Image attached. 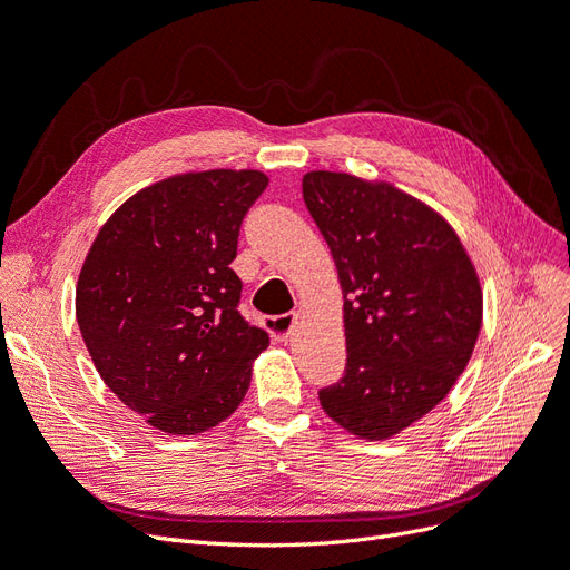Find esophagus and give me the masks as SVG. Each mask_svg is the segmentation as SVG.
Here are the masks:
<instances>
[{"mask_svg":"<svg viewBox=\"0 0 570 570\" xmlns=\"http://www.w3.org/2000/svg\"><path fill=\"white\" fill-rule=\"evenodd\" d=\"M292 321H295L292 314H281V316H268L264 323L275 342H285L292 333Z\"/></svg>","mask_w":570,"mask_h":570,"instance_id":"34e87169","label":"esophagus"}]
</instances>
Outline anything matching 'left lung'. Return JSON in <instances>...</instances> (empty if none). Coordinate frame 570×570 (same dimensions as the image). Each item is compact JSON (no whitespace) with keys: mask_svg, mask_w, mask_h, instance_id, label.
Instances as JSON below:
<instances>
[{"mask_svg":"<svg viewBox=\"0 0 570 570\" xmlns=\"http://www.w3.org/2000/svg\"><path fill=\"white\" fill-rule=\"evenodd\" d=\"M304 204L335 258L347 366L321 387L327 416L385 440L433 411L473 354L482 295L456 233L390 185L314 170Z\"/></svg>","mask_w":570,"mask_h":570,"instance_id":"1","label":"left lung"}]
</instances>
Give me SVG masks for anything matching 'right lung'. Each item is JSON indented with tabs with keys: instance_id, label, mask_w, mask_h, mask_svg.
<instances>
[{
	"instance_id": "right-lung-1",
	"label": "right lung",
	"mask_w": 570,
	"mask_h": 570,
	"mask_svg": "<svg viewBox=\"0 0 570 570\" xmlns=\"http://www.w3.org/2000/svg\"><path fill=\"white\" fill-rule=\"evenodd\" d=\"M268 178L204 170L130 197L105 223L76 287L101 381L170 435L214 428L245 400L268 333L237 312V237Z\"/></svg>"
}]
</instances>
